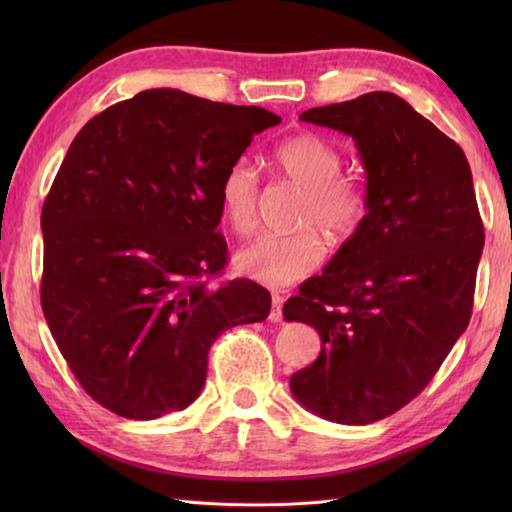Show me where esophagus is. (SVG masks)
<instances>
[{
	"mask_svg": "<svg viewBox=\"0 0 512 512\" xmlns=\"http://www.w3.org/2000/svg\"><path fill=\"white\" fill-rule=\"evenodd\" d=\"M281 306H284V297L273 295V308H270V314H268L270 321L279 323L281 319H284V312H281Z\"/></svg>",
	"mask_w": 512,
	"mask_h": 512,
	"instance_id": "obj_1",
	"label": "esophagus"
}]
</instances>
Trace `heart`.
Segmentation results:
<instances>
[{"instance_id":"obj_1","label":"heart","mask_w":512,"mask_h":512,"mask_svg":"<svg viewBox=\"0 0 512 512\" xmlns=\"http://www.w3.org/2000/svg\"><path fill=\"white\" fill-rule=\"evenodd\" d=\"M273 165L286 180L303 189L297 224L286 235H262L242 248L235 266L242 275L268 288H284L310 275L321 264L325 244L317 225L332 242H347L367 220L369 195L365 184L341 176L339 147L319 134L290 136L273 149ZM259 180L246 160L226 169L220 184V204L228 226L246 235L257 224Z\"/></svg>"}]
</instances>
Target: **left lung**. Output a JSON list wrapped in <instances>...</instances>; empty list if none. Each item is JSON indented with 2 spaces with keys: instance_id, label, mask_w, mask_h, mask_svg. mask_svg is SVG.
I'll return each mask as SVG.
<instances>
[{
  "instance_id": "1",
  "label": "left lung",
  "mask_w": 512,
  "mask_h": 512,
  "mask_svg": "<svg viewBox=\"0 0 512 512\" xmlns=\"http://www.w3.org/2000/svg\"><path fill=\"white\" fill-rule=\"evenodd\" d=\"M301 121L352 136L369 213L284 306L319 358L290 376L303 407L339 424L396 413L436 376L471 321L484 226L462 147L391 92L312 107Z\"/></svg>"
}]
</instances>
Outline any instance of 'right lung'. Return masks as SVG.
Segmentation results:
<instances>
[{"mask_svg": "<svg viewBox=\"0 0 512 512\" xmlns=\"http://www.w3.org/2000/svg\"><path fill=\"white\" fill-rule=\"evenodd\" d=\"M279 123L262 107L158 88L107 107L72 140L41 211V308L105 409L132 420L182 411L217 336L268 317L266 288L209 279L226 266L224 173Z\"/></svg>", "mask_w": 512, "mask_h": 512, "instance_id": "1", "label": "right lung"}]
</instances>
